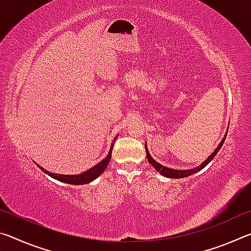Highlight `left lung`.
<instances>
[{"label": "left lung", "mask_w": 251, "mask_h": 251, "mask_svg": "<svg viewBox=\"0 0 251 251\" xmlns=\"http://www.w3.org/2000/svg\"><path fill=\"white\" fill-rule=\"evenodd\" d=\"M228 131V129H227ZM226 136L227 134H225L224 138L222 139V142L219 143V145L217 146V148L214 151V152H211V155L208 157V158L203 161V163H201L199 166H197L196 168H190V169H173V168H169V167H166L164 166V165H161L159 163H157V161L152 158V157L151 156L150 151H148V148H147V143H145V151H146V156H147V159L150 163L151 164V166L154 167L157 172H159V174H161V175L165 176V177H168V178H184V177H188V176H192L194 175L195 173H198L199 171H201L202 168H205L208 164L210 163V161L214 159V157L217 155V152L220 151V148H222L223 144L225 142V139H226Z\"/></svg>", "instance_id": "left-lung-1"}]
</instances>
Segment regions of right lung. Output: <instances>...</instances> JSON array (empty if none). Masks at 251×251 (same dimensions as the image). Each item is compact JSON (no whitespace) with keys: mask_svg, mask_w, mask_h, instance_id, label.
<instances>
[{"mask_svg":"<svg viewBox=\"0 0 251 251\" xmlns=\"http://www.w3.org/2000/svg\"><path fill=\"white\" fill-rule=\"evenodd\" d=\"M115 141H116V137L114 138L113 142H115ZM113 147H114V143L112 144V145H110L108 154H107V156H106L103 160L100 161L99 164H96L95 166H93L92 168L88 169V171L84 172L82 174H79V175H62V174L50 173L49 171H46L45 168L40 166L39 164H36V165H37V167H39L42 172H44L46 174V175L50 176L52 178H54V179H56L58 181L65 182V184H70V185H85V184H88V182H91V181H93L94 179H96V178L99 177L100 174L105 171L106 167H107L108 163H109L110 158H112Z\"/></svg>","mask_w":251,"mask_h":251,"instance_id":"1","label":"right lung"}]
</instances>
